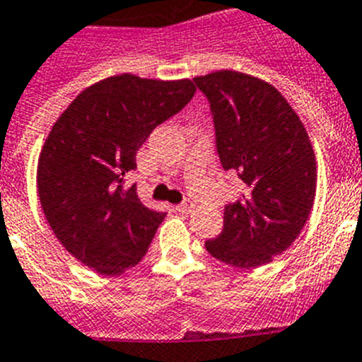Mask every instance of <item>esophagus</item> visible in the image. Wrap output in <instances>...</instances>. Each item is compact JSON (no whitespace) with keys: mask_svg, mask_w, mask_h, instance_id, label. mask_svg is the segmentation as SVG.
Instances as JSON below:
<instances>
[{"mask_svg":"<svg viewBox=\"0 0 362 362\" xmlns=\"http://www.w3.org/2000/svg\"><path fill=\"white\" fill-rule=\"evenodd\" d=\"M193 206H194V204L191 202V200H184V202L178 204V206H177V211L178 213H184V215H187V213H191Z\"/></svg>","mask_w":362,"mask_h":362,"instance_id":"34e87169","label":"esophagus"}]
</instances>
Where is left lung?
Returning <instances> with one entry per match:
<instances>
[{"instance_id": "1", "label": "left lung", "mask_w": 362, "mask_h": 362, "mask_svg": "<svg viewBox=\"0 0 362 362\" xmlns=\"http://www.w3.org/2000/svg\"><path fill=\"white\" fill-rule=\"evenodd\" d=\"M209 102L224 171L244 193L224 209V228L206 240L220 262L259 268L295 242L312 213L317 165L306 129L268 81L237 71L194 78Z\"/></svg>"}]
</instances>
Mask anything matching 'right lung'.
I'll return each instance as SVG.
<instances>
[{
	"mask_svg": "<svg viewBox=\"0 0 362 362\" xmlns=\"http://www.w3.org/2000/svg\"><path fill=\"white\" fill-rule=\"evenodd\" d=\"M194 90L191 80L118 74L81 90L50 129L37 160L40 202L65 250L94 272L120 275L147 253L165 213L144 206L125 175Z\"/></svg>",
	"mask_w": 362,
	"mask_h": 362,
	"instance_id": "right-lung-1",
	"label": "right lung"
}]
</instances>
